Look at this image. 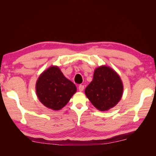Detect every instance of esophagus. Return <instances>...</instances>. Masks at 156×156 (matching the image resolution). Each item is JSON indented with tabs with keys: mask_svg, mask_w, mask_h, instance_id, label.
Returning a JSON list of instances; mask_svg holds the SVG:
<instances>
[{
	"mask_svg": "<svg viewBox=\"0 0 156 156\" xmlns=\"http://www.w3.org/2000/svg\"><path fill=\"white\" fill-rule=\"evenodd\" d=\"M78 89H79V91H82L83 90V89H84V86L83 85H80L78 86Z\"/></svg>",
	"mask_w": 156,
	"mask_h": 156,
	"instance_id": "1",
	"label": "esophagus"
}]
</instances>
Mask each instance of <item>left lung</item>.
<instances>
[{"mask_svg": "<svg viewBox=\"0 0 156 156\" xmlns=\"http://www.w3.org/2000/svg\"><path fill=\"white\" fill-rule=\"evenodd\" d=\"M122 83L111 68L101 66L95 70L93 80L86 87L85 94L93 105L101 111L116 105L122 95Z\"/></svg>", "mask_w": 156, "mask_h": 156, "instance_id": "left-lung-1", "label": "left lung"}]
</instances>
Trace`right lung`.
I'll return each instance as SVG.
<instances>
[{"instance_id":"obj_1","label":"right lung","mask_w":156,"mask_h":156,"mask_svg":"<svg viewBox=\"0 0 156 156\" xmlns=\"http://www.w3.org/2000/svg\"><path fill=\"white\" fill-rule=\"evenodd\" d=\"M35 89L39 101L53 110L61 109L76 91L74 83L57 66H51L39 76Z\"/></svg>"}]
</instances>
